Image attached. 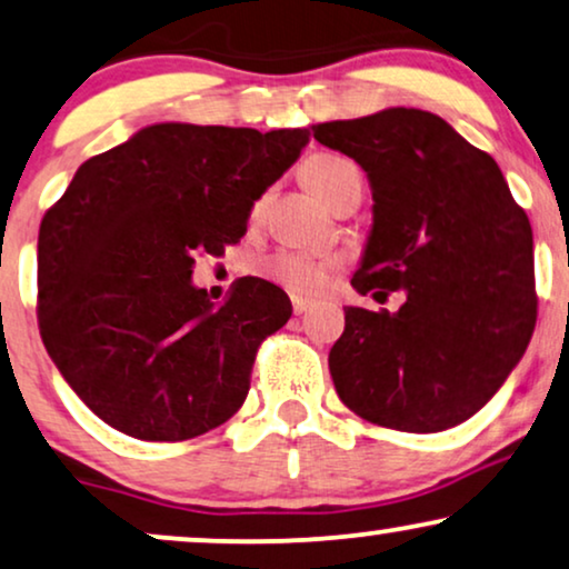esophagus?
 I'll return each instance as SVG.
<instances>
[{"label": "esophagus", "mask_w": 569, "mask_h": 569, "mask_svg": "<svg viewBox=\"0 0 569 569\" xmlns=\"http://www.w3.org/2000/svg\"><path fill=\"white\" fill-rule=\"evenodd\" d=\"M308 308H311V302L302 300V298H298V295H295V298H292V311H295V316H302V313L308 311Z\"/></svg>", "instance_id": "1"}]
</instances>
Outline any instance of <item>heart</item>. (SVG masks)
Listing matches in <instances>:
<instances>
[{"instance_id": "1", "label": "heart", "mask_w": 569, "mask_h": 569, "mask_svg": "<svg viewBox=\"0 0 569 569\" xmlns=\"http://www.w3.org/2000/svg\"><path fill=\"white\" fill-rule=\"evenodd\" d=\"M302 177H306L308 188L329 206L331 198L348 186L350 180L360 177V172L350 159L337 157V153H319V157H313L306 167H302ZM329 271V258L308 253V250L284 248L261 261V274L295 295L319 292L323 282H327Z\"/></svg>"}]
</instances>
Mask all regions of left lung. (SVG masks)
<instances>
[{
  "label": "left lung",
  "mask_w": 569,
  "mask_h": 569,
  "mask_svg": "<svg viewBox=\"0 0 569 569\" xmlns=\"http://www.w3.org/2000/svg\"><path fill=\"white\" fill-rule=\"evenodd\" d=\"M356 159L373 221L352 287L400 311L345 308L329 352L335 389L356 416L433 433L476 416L526 352L536 327L533 230L505 174L439 114L389 107L313 128Z\"/></svg>",
  "instance_id": "left-lung-1"
}]
</instances>
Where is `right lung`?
I'll use <instances>...</instances> for the list:
<instances>
[{
  "mask_svg": "<svg viewBox=\"0 0 569 569\" xmlns=\"http://www.w3.org/2000/svg\"><path fill=\"white\" fill-rule=\"evenodd\" d=\"M308 128L157 122L83 161L39 230V327L72 392L143 441L201 437L246 402L258 345L292 316L284 290L240 277L221 306L198 253L246 234Z\"/></svg>",
  "mask_w": 569,
  "mask_h": 569,
  "instance_id": "obj_1",
  "label": "right lung"
}]
</instances>
